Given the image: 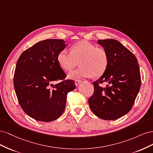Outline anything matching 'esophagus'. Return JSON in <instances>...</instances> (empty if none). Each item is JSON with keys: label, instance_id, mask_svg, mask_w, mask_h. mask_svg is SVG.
<instances>
[{"label": "esophagus", "instance_id": "1", "mask_svg": "<svg viewBox=\"0 0 153 153\" xmlns=\"http://www.w3.org/2000/svg\"><path fill=\"white\" fill-rule=\"evenodd\" d=\"M80 82H81V80H76L75 81V85H76V86H78V85H79V84H80Z\"/></svg>", "mask_w": 153, "mask_h": 153}]
</instances>
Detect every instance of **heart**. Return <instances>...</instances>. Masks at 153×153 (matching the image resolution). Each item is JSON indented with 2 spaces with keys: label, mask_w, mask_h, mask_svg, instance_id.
<instances>
[{
  "label": "heart",
  "mask_w": 153,
  "mask_h": 153,
  "mask_svg": "<svg viewBox=\"0 0 153 153\" xmlns=\"http://www.w3.org/2000/svg\"><path fill=\"white\" fill-rule=\"evenodd\" d=\"M58 63L64 70L69 71L78 65L81 66L68 75L71 79H79L94 76H102L108 65V56L106 51L86 40L74 44L71 52L62 50L57 55Z\"/></svg>",
  "instance_id": "1"
}]
</instances>
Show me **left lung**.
<instances>
[{
  "instance_id": "8db88e82",
  "label": "left lung",
  "mask_w": 153,
  "mask_h": 153,
  "mask_svg": "<svg viewBox=\"0 0 153 153\" xmlns=\"http://www.w3.org/2000/svg\"><path fill=\"white\" fill-rule=\"evenodd\" d=\"M108 56L106 71L93 82L94 94L89 99L92 112L105 120H115L129 112L140 90L141 78L134 54L114 39H98ZM108 83L105 88L99 84Z\"/></svg>"
}]
</instances>
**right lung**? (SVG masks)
Segmentation results:
<instances>
[{
	"instance_id": "obj_1",
	"label": "right lung",
	"mask_w": 153,
	"mask_h": 153,
	"mask_svg": "<svg viewBox=\"0 0 153 153\" xmlns=\"http://www.w3.org/2000/svg\"><path fill=\"white\" fill-rule=\"evenodd\" d=\"M62 39H45L24 51L18 59L14 75V87L24 112L35 120L50 122L64 112L67 94L75 89L57 61L65 48Z\"/></svg>"
}]
</instances>
